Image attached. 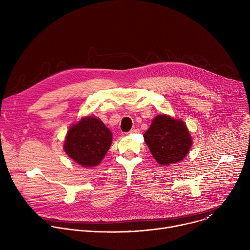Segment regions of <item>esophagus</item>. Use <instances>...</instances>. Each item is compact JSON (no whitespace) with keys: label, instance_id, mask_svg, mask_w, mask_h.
Returning a JSON list of instances; mask_svg holds the SVG:
<instances>
[{"label":"esophagus","instance_id":"obj_1","mask_svg":"<svg viewBox=\"0 0 250 250\" xmlns=\"http://www.w3.org/2000/svg\"><path fill=\"white\" fill-rule=\"evenodd\" d=\"M138 131H139L138 128H132V129L129 130L127 133H136V132H138Z\"/></svg>","mask_w":250,"mask_h":250}]
</instances>
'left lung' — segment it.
<instances>
[{"label":"left lung","instance_id":"8db88e82","mask_svg":"<svg viewBox=\"0 0 250 250\" xmlns=\"http://www.w3.org/2000/svg\"><path fill=\"white\" fill-rule=\"evenodd\" d=\"M144 137L153 157L161 165L181 161L192 146V138L185 124L166 115L153 119Z\"/></svg>","mask_w":250,"mask_h":250}]
</instances>
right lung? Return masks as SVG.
Listing matches in <instances>:
<instances>
[{"label": "right lung", "mask_w": 250, "mask_h": 250, "mask_svg": "<svg viewBox=\"0 0 250 250\" xmlns=\"http://www.w3.org/2000/svg\"><path fill=\"white\" fill-rule=\"evenodd\" d=\"M112 145V132L94 117L82 119L68 130L65 152L84 167L98 165Z\"/></svg>", "instance_id": "1"}]
</instances>
